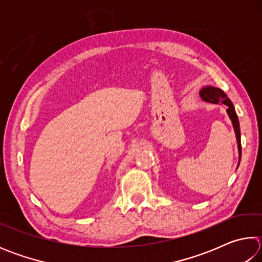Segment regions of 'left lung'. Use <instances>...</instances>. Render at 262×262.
I'll return each instance as SVG.
<instances>
[{
  "label": "left lung",
  "instance_id": "left-lung-1",
  "mask_svg": "<svg viewBox=\"0 0 262 262\" xmlns=\"http://www.w3.org/2000/svg\"><path fill=\"white\" fill-rule=\"evenodd\" d=\"M199 95H200L201 99L207 101V103L220 104L222 106H224L225 110H227V113H228L230 120H231V123H232L234 134H236L238 154H239V162H238V165H239V163H241V158H242L241 127H239V120H238L236 111H234V106L232 104V101L228 98V96L224 94V91H222L220 88H216L212 85L202 86L201 90L199 91Z\"/></svg>",
  "mask_w": 262,
  "mask_h": 262
}]
</instances>
